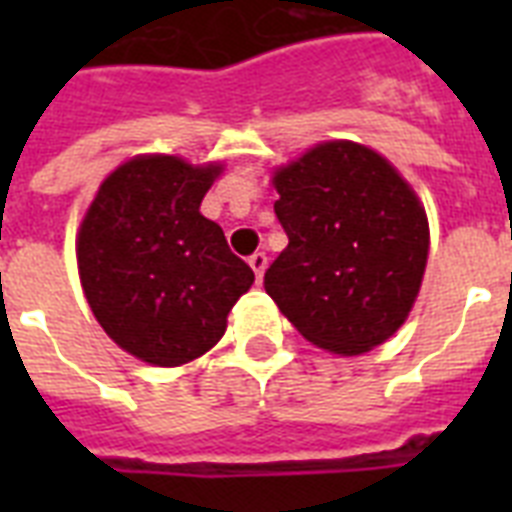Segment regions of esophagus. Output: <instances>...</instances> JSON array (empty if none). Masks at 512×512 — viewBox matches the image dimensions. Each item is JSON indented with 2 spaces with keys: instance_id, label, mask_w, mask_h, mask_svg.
Here are the masks:
<instances>
[{
  "instance_id": "obj_1",
  "label": "esophagus",
  "mask_w": 512,
  "mask_h": 512,
  "mask_svg": "<svg viewBox=\"0 0 512 512\" xmlns=\"http://www.w3.org/2000/svg\"><path fill=\"white\" fill-rule=\"evenodd\" d=\"M249 265H252V271H255L257 281H260L263 279L265 268H268V255H265V252H255V255L249 257Z\"/></svg>"
}]
</instances>
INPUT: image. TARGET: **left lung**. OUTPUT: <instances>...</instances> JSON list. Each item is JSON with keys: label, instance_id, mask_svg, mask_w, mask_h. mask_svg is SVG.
<instances>
[{"label": "left lung", "instance_id": "obj_1", "mask_svg": "<svg viewBox=\"0 0 512 512\" xmlns=\"http://www.w3.org/2000/svg\"><path fill=\"white\" fill-rule=\"evenodd\" d=\"M287 249L265 292L305 340L358 356L406 321L428 263V217L372 148L335 140L276 172Z\"/></svg>", "mask_w": 512, "mask_h": 512}]
</instances>
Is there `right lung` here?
Returning <instances> with one entry per match:
<instances>
[{
	"label": "right lung",
	"instance_id": "obj_1",
	"mask_svg": "<svg viewBox=\"0 0 512 512\" xmlns=\"http://www.w3.org/2000/svg\"><path fill=\"white\" fill-rule=\"evenodd\" d=\"M217 172L138 156L103 180L79 228L76 260L95 319L148 364L180 366L207 353L255 281L223 228L199 212Z\"/></svg>",
	"mask_w": 512,
	"mask_h": 512
}]
</instances>
